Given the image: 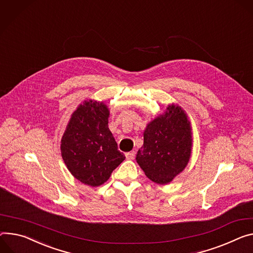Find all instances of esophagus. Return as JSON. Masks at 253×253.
I'll return each instance as SVG.
<instances>
[{"label": "esophagus", "mask_w": 253, "mask_h": 253, "mask_svg": "<svg viewBox=\"0 0 253 253\" xmlns=\"http://www.w3.org/2000/svg\"><path fill=\"white\" fill-rule=\"evenodd\" d=\"M125 156H126L127 159H134V157H135V151L127 152V153L125 154Z\"/></svg>", "instance_id": "1"}]
</instances>
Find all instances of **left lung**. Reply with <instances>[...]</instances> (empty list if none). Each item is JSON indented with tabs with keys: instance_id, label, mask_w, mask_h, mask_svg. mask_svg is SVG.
Masks as SVG:
<instances>
[{
	"instance_id": "8db88e82",
	"label": "left lung",
	"mask_w": 253,
	"mask_h": 253,
	"mask_svg": "<svg viewBox=\"0 0 253 253\" xmlns=\"http://www.w3.org/2000/svg\"><path fill=\"white\" fill-rule=\"evenodd\" d=\"M143 137L136 162L150 180L167 185L190 162L193 132L188 114L177 104L169 105L147 124Z\"/></svg>"
}]
</instances>
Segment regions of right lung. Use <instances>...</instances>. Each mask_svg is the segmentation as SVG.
<instances>
[{
  "mask_svg": "<svg viewBox=\"0 0 253 253\" xmlns=\"http://www.w3.org/2000/svg\"><path fill=\"white\" fill-rule=\"evenodd\" d=\"M109 116L104 102L84 101L72 114L60 141L67 169L89 187L103 185L125 159L109 129Z\"/></svg>",
  "mask_w": 253,
  "mask_h": 253,
  "instance_id": "add662e5",
  "label": "right lung"
}]
</instances>
